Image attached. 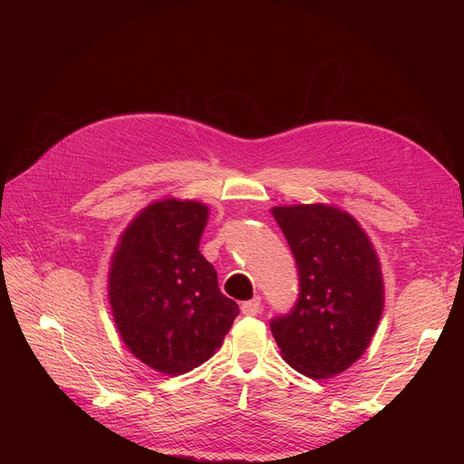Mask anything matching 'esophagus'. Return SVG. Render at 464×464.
I'll return each instance as SVG.
<instances>
[{"label":"esophagus","instance_id":"1","mask_svg":"<svg viewBox=\"0 0 464 464\" xmlns=\"http://www.w3.org/2000/svg\"><path fill=\"white\" fill-rule=\"evenodd\" d=\"M259 310H261V298H259V296L251 298V300H247V302L242 304V314H244V315H257Z\"/></svg>","mask_w":464,"mask_h":464}]
</instances>
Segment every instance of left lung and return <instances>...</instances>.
<instances>
[{
    "mask_svg": "<svg viewBox=\"0 0 464 464\" xmlns=\"http://www.w3.org/2000/svg\"><path fill=\"white\" fill-rule=\"evenodd\" d=\"M298 265V300L271 319L290 366L327 379L363 354L383 312V276L370 237L344 210L327 205L275 207Z\"/></svg>",
    "mask_w": 464,
    "mask_h": 464,
    "instance_id": "left-lung-1",
    "label": "left lung"
}]
</instances>
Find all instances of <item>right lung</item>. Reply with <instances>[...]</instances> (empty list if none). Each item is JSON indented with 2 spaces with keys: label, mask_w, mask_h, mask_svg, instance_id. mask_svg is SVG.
Returning a JSON list of instances; mask_svg holds the SVG:
<instances>
[{
  "label": "right lung",
  "mask_w": 464,
  "mask_h": 464,
  "mask_svg": "<svg viewBox=\"0 0 464 464\" xmlns=\"http://www.w3.org/2000/svg\"><path fill=\"white\" fill-rule=\"evenodd\" d=\"M207 213L198 201L152 203L111 257L108 294L121 339L135 358L168 375L207 362L240 314L199 251Z\"/></svg>",
  "instance_id": "obj_1"
}]
</instances>
